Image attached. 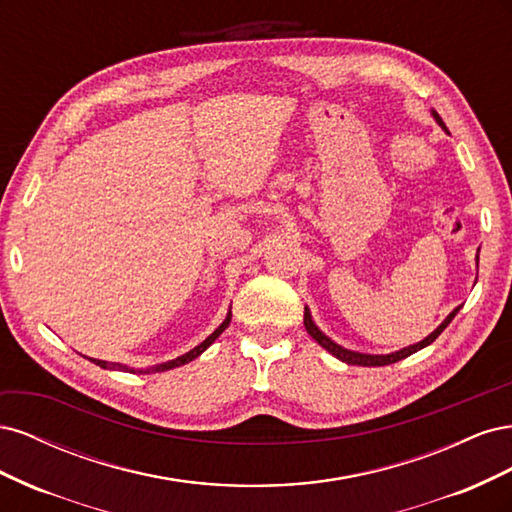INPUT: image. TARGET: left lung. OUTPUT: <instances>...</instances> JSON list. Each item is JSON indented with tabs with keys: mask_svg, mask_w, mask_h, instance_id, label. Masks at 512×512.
<instances>
[{
	"mask_svg": "<svg viewBox=\"0 0 512 512\" xmlns=\"http://www.w3.org/2000/svg\"><path fill=\"white\" fill-rule=\"evenodd\" d=\"M433 117H436V121L440 123V126L446 130V126H444V121H442V117L433 111ZM461 307V305H459ZM459 307H455L451 314L446 316V320L440 324V327L433 331L429 337H425L423 342H418V344H414V346H408V348H404V350H399V352H393V354H359V352H350V350H346V348H342V346H337L335 342H331V339L324 335L322 331H318V327L316 324L312 322V316H309V312L305 309V316H303V322H305V329H307V333L312 335L316 342L324 348V350H329L333 356H337L339 361H344V363H348V365H363V367H382V365H391V363H397V361H401V359H406V356H410V354H414V352H418L421 348H425V346H429L431 342H436V337L448 327V324H451V320L457 316V312H459Z\"/></svg>",
	"mask_w": 512,
	"mask_h": 512,
	"instance_id": "obj_1",
	"label": "left lung"
}]
</instances>
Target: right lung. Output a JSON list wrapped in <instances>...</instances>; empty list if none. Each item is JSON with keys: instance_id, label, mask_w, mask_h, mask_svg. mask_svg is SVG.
<instances>
[{"instance_id": "obj_1", "label": "right lung", "mask_w": 512, "mask_h": 512, "mask_svg": "<svg viewBox=\"0 0 512 512\" xmlns=\"http://www.w3.org/2000/svg\"><path fill=\"white\" fill-rule=\"evenodd\" d=\"M230 316L232 314H228L226 316V320L220 324V327L218 329H215L207 339H205V342L203 344H200V346H196L194 350H190V352H185L183 356H177V359L175 361H168V363H162V365H156V367H149V369H138V374H153V371H166V369H173V367H179V365H185V363H190L192 359H196V356L198 354H203L213 342H215V339H218L220 337V333L228 327V324H230ZM91 361H94L96 365H100V367H104V369H119V371H130V374H132V371L134 369H130V367H126V365H119V363H106V361H96V359H91Z\"/></svg>"}]
</instances>
